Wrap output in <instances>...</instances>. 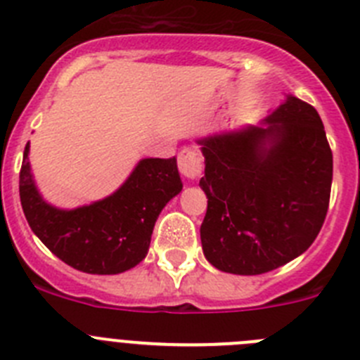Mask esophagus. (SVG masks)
<instances>
[{
	"instance_id": "obj_1",
	"label": "esophagus",
	"mask_w": 360,
	"mask_h": 360,
	"mask_svg": "<svg viewBox=\"0 0 360 360\" xmlns=\"http://www.w3.org/2000/svg\"><path fill=\"white\" fill-rule=\"evenodd\" d=\"M178 169L187 180H196L202 174V160L195 149L184 148L178 155Z\"/></svg>"
}]
</instances>
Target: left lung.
Segmentation results:
<instances>
[{
	"label": "left lung",
	"instance_id": "8db88e82",
	"mask_svg": "<svg viewBox=\"0 0 360 360\" xmlns=\"http://www.w3.org/2000/svg\"><path fill=\"white\" fill-rule=\"evenodd\" d=\"M262 124L196 141L207 196L202 249L229 274H265L301 256L328 211L333 157L316 108L287 95Z\"/></svg>",
	"mask_w": 360,
	"mask_h": 360
}]
</instances>
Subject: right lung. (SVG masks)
I'll return each mask as SVG.
<instances>
[{"mask_svg":"<svg viewBox=\"0 0 360 360\" xmlns=\"http://www.w3.org/2000/svg\"><path fill=\"white\" fill-rule=\"evenodd\" d=\"M23 153L19 196L27 221L61 262L86 274H120L148 254L155 221L182 191L176 158H142L128 180L106 198L59 209L41 196Z\"/></svg>","mask_w":360,"mask_h":360,"instance_id":"1","label":"right lung"}]
</instances>
